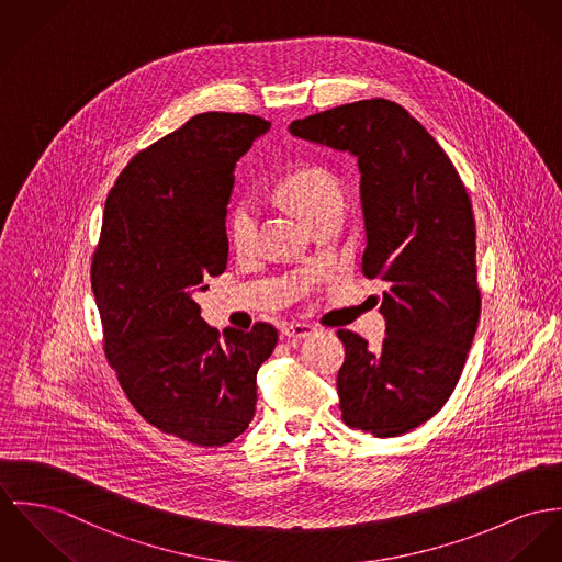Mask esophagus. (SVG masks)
<instances>
[{
	"label": "esophagus",
	"mask_w": 562,
	"mask_h": 562,
	"mask_svg": "<svg viewBox=\"0 0 562 562\" xmlns=\"http://www.w3.org/2000/svg\"><path fill=\"white\" fill-rule=\"evenodd\" d=\"M312 331H314V329H312L310 325H305V323H291V325L282 327V336H284V338H293V340L307 338Z\"/></svg>",
	"instance_id": "34e87169"
}]
</instances>
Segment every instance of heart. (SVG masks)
<instances>
[{"label":"heart","instance_id":"b5f03b06","mask_svg":"<svg viewBox=\"0 0 562 562\" xmlns=\"http://www.w3.org/2000/svg\"><path fill=\"white\" fill-rule=\"evenodd\" d=\"M280 194L302 216L314 222L316 217L342 210V188L336 177L323 169L307 167L289 175L280 183ZM257 205L248 199L237 201L226 217V237L237 252H248L257 241Z\"/></svg>","mask_w":562,"mask_h":562}]
</instances>
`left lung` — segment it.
<instances>
[{"instance_id":"obj_1","label":"left lung","mask_w":562,"mask_h":562,"mask_svg":"<svg viewBox=\"0 0 562 562\" xmlns=\"http://www.w3.org/2000/svg\"><path fill=\"white\" fill-rule=\"evenodd\" d=\"M291 134L348 151L361 173L366 220L363 276L387 284L381 350L340 329L346 348L338 372L348 428L391 438L445 406L475 338V217L449 156L406 109L372 98L305 120Z\"/></svg>"}]
</instances>
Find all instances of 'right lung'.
<instances>
[{
  "label": "right lung",
  "instance_id": "right-lung-1",
  "mask_svg": "<svg viewBox=\"0 0 562 562\" xmlns=\"http://www.w3.org/2000/svg\"><path fill=\"white\" fill-rule=\"evenodd\" d=\"M269 126L246 113H201L138 151L106 196L91 259L104 352L130 404L199 447L246 432L257 372L278 345L269 323L220 336L194 302L226 269L233 171Z\"/></svg>",
  "mask_w": 562,
  "mask_h": 562
}]
</instances>
